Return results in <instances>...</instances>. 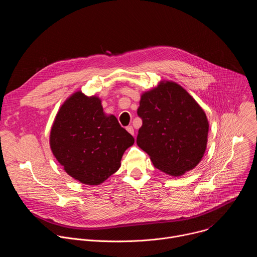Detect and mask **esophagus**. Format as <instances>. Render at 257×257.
I'll return each instance as SVG.
<instances>
[{"instance_id": "obj_1", "label": "esophagus", "mask_w": 257, "mask_h": 257, "mask_svg": "<svg viewBox=\"0 0 257 257\" xmlns=\"http://www.w3.org/2000/svg\"><path fill=\"white\" fill-rule=\"evenodd\" d=\"M126 130H127L131 135H133V136H134V129H133V127H132V126H128V127L126 128Z\"/></svg>"}]
</instances>
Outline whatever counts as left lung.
Returning a JSON list of instances; mask_svg holds the SVG:
<instances>
[{"mask_svg":"<svg viewBox=\"0 0 257 257\" xmlns=\"http://www.w3.org/2000/svg\"><path fill=\"white\" fill-rule=\"evenodd\" d=\"M142 119L137 145L160 171L181 176L201 161L207 143L208 121L196 100L176 82H161L141 95Z\"/></svg>","mask_w":257,"mask_h":257,"instance_id":"1","label":"left lung"}]
</instances>
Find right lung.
I'll use <instances>...</instances> for the list:
<instances>
[{"label":"right lung","instance_id":"1","mask_svg":"<svg viewBox=\"0 0 257 257\" xmlns=\"http://www.w3.org/2000/svg\"><path fill=\"white\" fill-rule=\"evenodd\" d=\"M133 143L117 118L103 113L100 99L81 91L61 105L50 135L51 150L65 172L86 185H99L117 172Z\"/></svg>","mask_w":257,"mask_h":257}]
</instances>
